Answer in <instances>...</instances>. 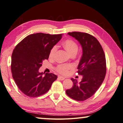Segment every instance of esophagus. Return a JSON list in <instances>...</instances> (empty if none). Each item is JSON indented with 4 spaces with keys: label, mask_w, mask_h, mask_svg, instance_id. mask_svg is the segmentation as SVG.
Here are the masks:
<instances>
[{
    "label": "esophagus",
    "mask_w": 123,
    "mask_h": 123,
    "mask_svg": "<svg viewBox=\"0 0 123 123\" xmlns=\"http://www.w3.org/2000/svg\"><path fill=\"white\" fill-rule=\"evenodd\" d=\"M58 79H59V80H64V79H65V77L60 76H58Z\"/></svg>",
    "instance_id": "esophagus-1"
}]
</instances>
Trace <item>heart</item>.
I'll return each mask as SVG.
<instances>
[{"label":"heart","mask_w":123,"mask_h":123,"mask_svg":"<svg viewBox=\"0 0 123 123\" xmlns=\"http://www.w3.org/2000/svg\"><path fill=\"white\" fill-rule=\"evenodd\" d=\"M62 45L70 55H75L79 49V46L77 43L70 39H68L64 41L62 43ZM56 50V46L53 47L49 52V57L50 58H53L54 55H55ZM72 68L73 66L71 65L60 64L56 67V70L58 73L62 75H67L69 73V70L72 69Z\"/></svg>","instance_id":"1"}]
</instances>
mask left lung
<instances>
[{
	"label": "left lung",
	"instance_id": "obj_1",
	"mask_svg": "<svg viewBox=\"0 0 123 123\" xmlns=\"http://www.w3.org/2000/svg\"><path fill=\"white\" fill-rule=\"evenodd\" d=\"M68 35L74 37L82 48V55L77 67V73L82 75L81 82L71 79L73 86L66 93L77 101H84L96 93L102 84L106 74L105 53L98 41L90 34L72 32Z\"/></svg>",
	"mask_w": 123,
	"mask_h": 123
}]
</instances>
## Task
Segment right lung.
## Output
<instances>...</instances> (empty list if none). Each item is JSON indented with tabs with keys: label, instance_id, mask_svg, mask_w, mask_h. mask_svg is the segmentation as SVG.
<instances>
[{
	"label": "right lung",
	"instance_id": "1",
	"mask_svg": "<svg viewBox=\"0 0 123 123\" xmlns=\"http://www.w3.org/2000/svg\"><path fill=\"white\" fill-rule=\"evenodd\" d=\"M62 34L37 33L27 36L15 47L11 55L12 77L22 93L31 97L43 95L50 89L57 76L39 72L42 62L48 59L51 49Z\"/></svg>",
	"mask_w": 123,
	"mask_h": 123
}]
</instances>
